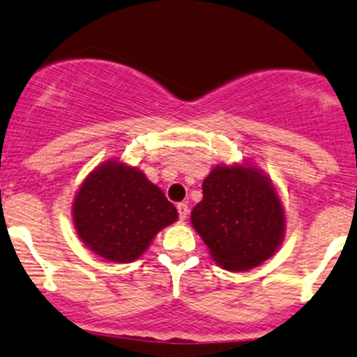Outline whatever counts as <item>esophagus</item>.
<instances>
[{
    "label": "esophagus",
    "mask_w": 357,
    "mask_h": 357,
    "mask_svg": "<svg viewBox=\"0 0 357 357\" xmlns=\"http://www.w3.org/2000/svg\"><path fill=\"white\" fill-rule=\"evenodd\" d=\"M176 208H178V213H179V218H181V220H186V217H188V203H185V202H181V203H178V206H176Z\"/></svg>",
    "instance_id": "1"
}]
</instances>
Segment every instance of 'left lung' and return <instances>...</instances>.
Listing matches in <instances>:
<instances>
[{"label":"left lung","mask_w":357,"mask_h":357,"mask_svg":"<svg viewBox=\"0 0 357 357\" xmlns=\"http://www.w3.org/2000/svg\"><path fill=\"white\" fill-rule=\"evenodd\" d=\"M191 223L211 257L229 271H248L273 256L284 236V210L257 167L215 166Z\"/></svg>","instance_id":"8db88e82"}]
</instances>
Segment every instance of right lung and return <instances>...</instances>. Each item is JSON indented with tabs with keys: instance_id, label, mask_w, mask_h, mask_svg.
Returning a JSON list of instances; mask_svg holds the SVG:
<instances>
[{
	"instance_id": "right-lung-1",
	"label": "right lung",
	"mask_w": 357,
	"mask_h": 357,
	"mask_svg": "<svg viewBox=\"0 0 357 357\" xmlns=\"http://www.w3.org/2000/svg\"><path fill=\"white\" fill-rule=\"evenodd\" d=\"M176 218V206L142 171L116 160H107L84 179L73 205L77 236L112 262L135 261Z\"/></svg>"
}]
</instances>
